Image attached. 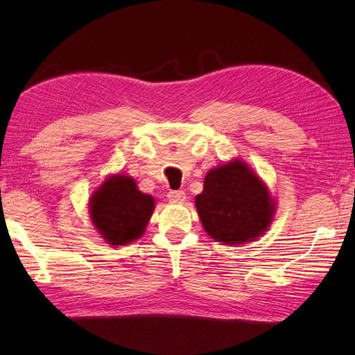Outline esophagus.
<instances>
[{
    "mask_svg": "<svg viewBox=\"0 0 355 355\" xmlns=\"http://www.w3.org/2000/svg\"><path fill=\"white\" fill-rule=\"evenodd\" d=\"M168 198L172 202H182L186 200V193L183 191H171L168 193Z\"/></svg>",
    "mask_w": 355,
    "mask_h": 355,
    "instance_id": "obj_1",
    "label": "esophagus"
}]
</instances>
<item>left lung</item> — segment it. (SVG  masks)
<instances>
[{"instance_id": "obj_1", "label": "left lung", "mask_w": 355, "mask_h": 355, "mask_svg": "<svg viewBox=\"0 0 355 355\" xmlns=\"http://www.w3.org/2000/svg\"><path fill=\"white\" fill-rule=\"evenodd\" d=\"M195 206L207 235L224 244L259 238L275 215L267 186L241 160L210 169Z\"/></svg>"}]
</instances>
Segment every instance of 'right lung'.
Listing matches in <instances>:
<instances>
[{
    "instance_id": "add662e5",
    "label": "right lung",
    "mask_w": 355,
    "mask_h": 355,
    "mask_svg": "<svg viewBox=\"0 0 355 355\" xmlns=\"http://www.w3.org/2000/svg\"><path fill=\"white\" fill-rule=\"evenodd\" d=\"M154 198L137 189L132 177L112 175L89 198V216L97 233L111 245L139 239L154 212Z\"/></svg>"
}]
</instances>
